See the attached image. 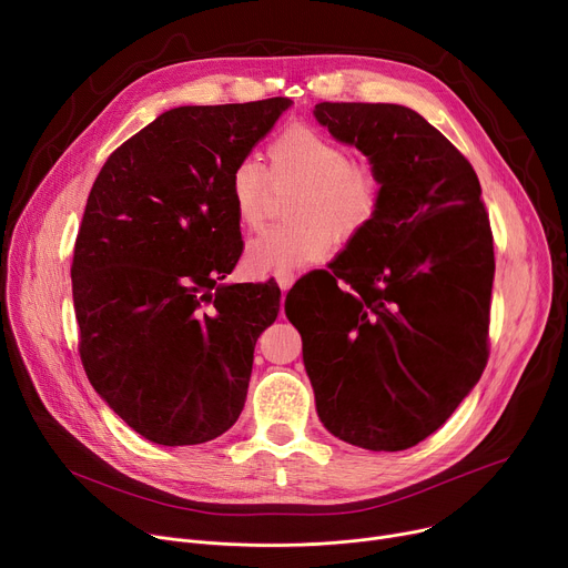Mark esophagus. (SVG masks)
Segmentation results:
<instances>
[{
	"label": "esophagus",
	"mask_w": 568,
	"mask_h": 568,
	"mask_svg": "<svg viewBox=\"0 0 568 568\" xmlns=\"http://www.w3.org/2000/svg\"><path fill=\"white\" fill-rule=\"evenodd\" d=\"M276 283H278V287H281L283 292H287V290L292 287V283H294V274H278V276H276Z\"/></svg>",
	"instance_id": "34e87169"
}]
</instances>
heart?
Here are the masks:
<instances>
[{
  "instance_id": "b5f03b06",
  "label": "heart",
  "mask_w": 568,
  "mask_h": 568,
  "mask_svg": "<svg viewBox=\"0 0 568 568\" xmlns=\"http://www.w3.org/2000/svg\"><path fill=\"white\" fill-rule=\"evenodd\" d=\"M268 168L246 159L232 170L230 191L236 221L257 230L274 189H294L285 216L246 246V268L257 276L290 274L322 260L336 244H352L379 216L384 179L371 161H354L349 149L324 131L296 122L266 146Z\"/></svg>"
}]
</instances>
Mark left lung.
Masks as SVG:
<instances>
[{"label": "left lung", "instance_id": "1", "mask_svg": "<svg viewBox=\"0 0 568 568\" xmlns=\"http://www.w3.org/2000/svg\"><path fill=\"white\" fill-rule=\"evenodd\" d=\"M315 116L382 172L384 202L332 272L287 292L285 315L324 428L403 452L446 424L488 364L495 253L481 184L405 105L320 103Z\"/></svg>", "mask_w": 568, "mask_h": 568}]
</instances>
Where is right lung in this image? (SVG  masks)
Returning a JSON list of instances; mask_svg holds the SVG:
<instances>
[{
    "instance_id": "1",
    "label": "right lung",
    "mask_w": 568,
    "mask_h": 568,
    "mask_svg": "<svg viewBox=\"0 0 568 568\" xmlns=\"http://www.w3.org/2000/svg\"><path fill=\"white\" fill-rule=\"evenodd\" d=\"M287 105L168 110L114 149L87 197L71 264L80 362L149 442H209L244 409L281 290L216 285L244 251L230 179Z\"/></svg>"
}]
</instances>
